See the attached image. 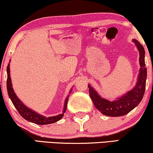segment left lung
Masks as SVG:
<instances>
[{
    "label": "left lung",
    "instance_id": "8db88e82",
    "mask_svg": "<svg viewBox=\"0 0 153 153\" xmlns=\"http://www.w3.org/2000/svg\"><path fill=\"white\" fill-rule=\"evenodd\" d=\"M132 42L135 44L139 51L140 69L136 85L131 90L113 101H110L102 98L99 93L88 84L90 97L95 108L105 116H123L137 107L143 99L147 78V69L145 67V50L142 45L137 40L133 39Z\"/></svg>",
    "mask_w": 153,
    "mask_h": 153
}]
</instances>
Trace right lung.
Returning a JSON list of instances; mask_svg holds the SVG:
<instances>
[{"instance_id":"add662e5","label":"right lung","mask_w":153,"mask_h":153,"mask_svg":"<svg viewBox=\"0 0 153 153\" xmlns=\"http://www.w3.org/2000/svg\"><path fill=\"white\" fill-rule=\"evenodd\" d=\"M7 89L8 95L12 101V103L14 104V107L16 108L19 114L21 115L22 117H23L25 120H27L30 122L36 123L39 125H46L50 124L56 122L60 120L61 119L63 118L64 113L66 111V108H67V104L70 93H71L72 89L70 90L69 94L66 97L65 99V103H64V107L63 112L61 114L56 115V116L49 117H46L43 115H41L34 110H33L30 108H29L27 106H26L22 101L19 99V97L16 96V93L14 92V90L12 88V79L10 77V63H9L7 68Z\"/></svg>"}]
</instances>
